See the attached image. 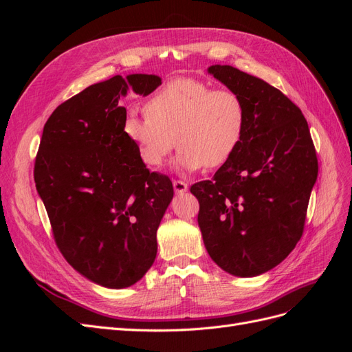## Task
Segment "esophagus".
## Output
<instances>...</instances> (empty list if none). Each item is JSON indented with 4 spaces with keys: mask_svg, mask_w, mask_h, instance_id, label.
Instances as JSON below:
<instances>
[{
    "mask_svg": "<svg viewBox=\"0 0 352 352\" xmlns=\"http://www.w3.org/2000/svg\"><path fill=\"white\" fill-rule=\"evenodd\" d=\"M173 188L176 194H184L188 190V184L184 182V180H175L173 182Z\"/></svg>",
    "mask_w": 352,
    "mask_h": 352,
    "instance_id": "34e87169",
    "label": "esophagus"
}]
</instances>
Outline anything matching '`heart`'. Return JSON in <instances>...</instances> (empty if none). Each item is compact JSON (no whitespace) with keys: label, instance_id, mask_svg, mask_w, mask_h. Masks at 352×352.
I'll return each mask as SVG.
<instances>
[{"label":"heart","instance_id":"heart-1","mask_svg":"<svg viewBox=\"0 0 352 352\" xmlns=\"http://www.w3.org/2000/svg\"><path fill=\"white\" fill-rule=\"evenodd\" d=\"M145 116L129 111L123 133L141 162L160 168L176 144L184 172L217 168L235 155L247 127V109L235 91L214 89L194 78H177L145 102Z\"/></svg>","mask_w":352,"mask_h":352}]
</instances>
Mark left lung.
Returning a JSON list of instances; mask_svg holds the SVG:
<instances>
[{
    "label": "left lung",
    "instance_id": "1",
    "mask_svg": "<svg viewBox=\"0 0 352 352\" xmlns=\"http://www.w3.org/2000/svg\"><path fill=\"white\" fill-rule=\"evenodd\" d=\"M208 73L243 100L247 127L235 155L190 192L212 261L252 278L282 263L302 236L318 173L316 148L301 110L279 89L232 66Z\"/></svg>",
    "mask_w": 352,
    "mask_h": 352
}]
</instances>
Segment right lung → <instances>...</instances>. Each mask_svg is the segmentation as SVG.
I'll use <instances>...</instances> for the list:
<instances>
[{
	"label": "right lung",
	"instance_id": "1",
	"mask_svg": "<svg viewBox=\"0 0 352 352\" xmlns=\"http://www.w3.org/2000/svg\"><path fill=\"white\" fill-rule=\"evenodd\" d=\"M155 74L95 83L52 111L34 177L63 257L91 282L122 289L144 278L157 255V229L172 180L150 172L123 133L129 87L148 95Z\"/></svg>",
	"mask_w": 352,
	"mask_h": 352
}]
</instances>
